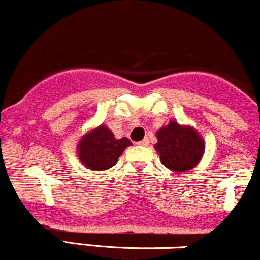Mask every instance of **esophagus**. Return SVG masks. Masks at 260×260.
Listing matches in <instances>:
<instances>
[{
	"label": "esophagus",
	"mask_w": 260,
	"mask_h": 260,
	"mask_svg": "<svg viewBox=\"0 0 260 260\" xmlns=\"http://www.w3.org/2000/svg\"><path fill=\"white\" fill-rule=\"evenodd\" d=\"M137 144L140 145V147H147V145L149 144V140L148 139H143V140H140V142L137 143Z\"/></svg>",
	"instance_id": "obj_1"
}]
</instances>
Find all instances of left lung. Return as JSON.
I'll return each instance as SVG.
<instances>
[{"mask_svg": "<svg viewBox=\"0 0 260 260\" xmlns=\"http://www.w3.org/2000/svg\"><path fill=\"white\" fill-rule=\"evenodd\" d=\"M154 145L164 166L174 172L194 169L205 151V142L201 133L189 124H180L171 120L156 132Z\"/></svg>", "mask_w": 260, "mask_h": 260, "instance_id": "1", "label": "left lung"}]
</instances>
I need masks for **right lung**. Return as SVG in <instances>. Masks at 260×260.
I'll return each mask as SVG.
<instances>
[{
    "mask_svg": "<svg viewBox=\"0 0 260 260\" xmlns=\"http://www.w3.org/2000/svg\"><path fill=\"white\" fill-rule=\"evenodd\" d=\"M131 145L129 139L126 137L117 139L112 131L103 123L80 137L77 144V156L86 169L105 171L117 164L120 155Z\"/></svg>",
    "mask_w": 260,
    "mask_h": 260,
    "instance_id": "1",
    "label": "right lung"
}]
</instances>
